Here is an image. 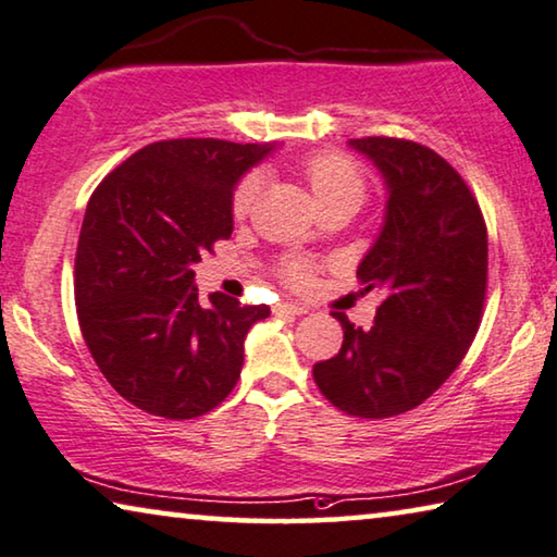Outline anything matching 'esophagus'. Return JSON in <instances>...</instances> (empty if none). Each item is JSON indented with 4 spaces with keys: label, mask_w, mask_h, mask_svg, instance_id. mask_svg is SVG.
Listing matches in <instances>:
<instances>
[{
    "label": "esophagus",
    "mask_w": 557,
    "mask_h": 557,
    "mask_svg": "<svg viewBox=\"0 0 557 557\" xmlns=\"http://www.w3.org/2000/svg\"><path fill=\"white\" fill-rule=\"evenodd\" d=\"M275 312H287V314H305L307 307L302 302H277Z\"/></svg>",
    "instance_id": "obj_1"
}]
</instances>
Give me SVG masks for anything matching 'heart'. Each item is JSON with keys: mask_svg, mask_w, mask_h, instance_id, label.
Here are the masks:
<instances>
[{"mask_svg": "<svg viewBox=\"0 0 557 557\" xmlns=\"http://www.w3.org/2000/svg\"><path fill=\"white\" fill-rule=\"evenodd\" d=\"M302 174L318 205L335 202V199H352V202L358 205L362 202V195H364L362 174L343 154L337 152L312 154L310 160H305ZM255 197H257V177L239 180L235 193H232V214H235V218H245V214L250 212ZM285 272L293 282L307 280V268L302 262H289Z\"/></svg>", "mask_w": 557, "mask_h": 557, "instance_id": "obj_1", "label": "heart"}]
</instances>
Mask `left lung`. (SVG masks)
<instances>
[{
  "mask_svg": "<svg viewBox=\"0 0 557 557\" xmlns=\"http://www.w3.org/2000/svg\"><path fill=\"white\" fill-rule=\"evenodd\" d=\"M385 177V225L362 257L364 289H383L370 330L347 314L335 358L312 368L320 393L355 418H393L453 375L483 320L487 230L478 199L443 157L397 137L350 139Z\"/></svg>",
  "mask_w": 557,
  "mask_h": 557,
  "instance_id": "left-lung-1",
  "label": "left lung"
}]
</instances>
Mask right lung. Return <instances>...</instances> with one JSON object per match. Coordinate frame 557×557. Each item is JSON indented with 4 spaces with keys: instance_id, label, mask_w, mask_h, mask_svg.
I'll use <instances>...</instances> for the list:
<instances>
[{
    "instance_id": "obj_1",
    "label": "right lung",
    "mask_w": 557,
    "mask_h": 557,
    "mask_svg": "<svg viewBox=\"0 0 557 557\" xmlns=\"http://www.w3.org/2000/svg\"><path fill=\"white\" fill-rule=\"evenodd\" d=\"M272 145L162 139L139 149L89 197L74 257V300L97 368L124 400L193 420L237 385L245 337L270 314L212 293L193 264L232 235V193Z\"/></svg>"
}]
</instances>
